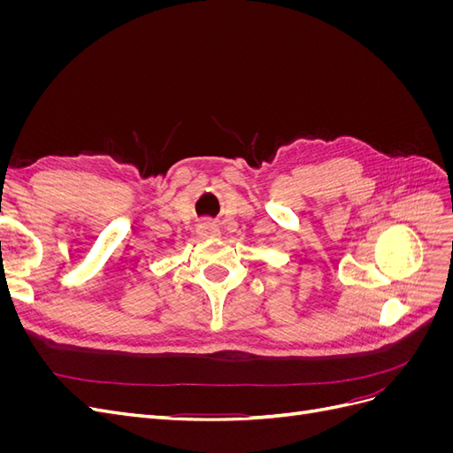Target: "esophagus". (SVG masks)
Listing matches in <instances>:
<instances>
[{
	"label": "esophagus",
	"instance_id": "obj_1",
	"mask_svg": "<svg viewBox=\"0 0 453 453\" xmlns=\"http://www.w3.org/2000/svg\"><path fill=\"white\" fill-rule=\"evenodd\" d=\"M200 232H202V234H205V236H217L219 234V226L213 221H210V219H205V221L200 223Z\"/></svg>",
	"mask_w": 453,
	"mask_h": 453
}]
</instances>
